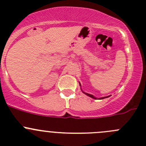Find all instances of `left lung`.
<instances>
[{"label":"left lung","mask_w":146,"mask_h":146,"mask_svg":"<svg viewBox=\"0 0 146 146\" xmlns=\"http://www.w3.org/2000/svg\"><path fill=\"white\" fill-rule=\"evenodd\" d=\"M81 86V85H80ZM82 92H83L84 94H85L86 95H87V96H90V97H91V98H92V99H96V97H95V96H94L92 94H88V93H86V92H84L83 91H82ZM110 96H105V97H101V98H100V99H105V98H108V97H109Z\"/></svg>","instance_id":"1"}]
</instances>
